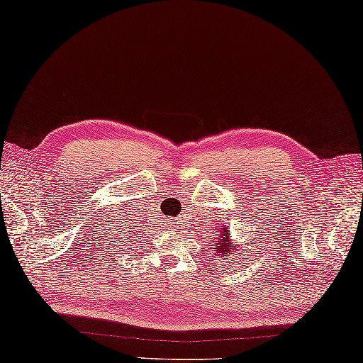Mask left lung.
Wrapping results in <instances>:
<instances>
[{
	"mask_svg": "<svg viewBox=\"0 0 363 363\" xmlns=\"http://www.w3.org/2000/svg\"><path fill=\"white\" fill-rule=\"evenodd\" d=\"M228 234H230V230H226L225 238L220 239V244H218V250H220V253H223L225 258L230 255V248H233V250H234V247H236L234 244H226V242H228Z\"/></svg>",
	"mask_w": 363,
	"mask_h": 363,
	"instance_id": "obj_1",
	"label": "left lung"
}]
</instances>
